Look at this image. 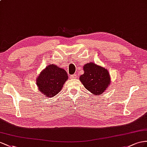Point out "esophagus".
Returning <instances> with one entry per match:
<instances>
[{
	"mask_svg": "<svg viewBox=\"0 0 147 147\" xmlns=\"http://www.w3.org/2000/svg\"><path fill=\"white\" fill-rule=\"evenodd\" d=\"M70 78H77V74H72V75H71L70 76Z\"/></svg>",
	"mask_w": 147,
	"mask_h": 147,
	"instance_id": "1",
	"label": "esophagus"
}]
</instances>
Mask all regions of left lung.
<instances>
[{"label": "left lung", "mask_w": 147, "mask_h": 147, "mask_svg": "<svg viewBox=\"0 0 147 147\" xmlns=\"http://www.w3.org/2000/svg\"><path fill=\"white\" fill-rule=\"evenodd\" d=\"M84 73L80 80L86 89L95 95H100L110 84V76L104 67L89 63L83 66Z\"/></svg>", "instance_id": "1"}]
</instances>
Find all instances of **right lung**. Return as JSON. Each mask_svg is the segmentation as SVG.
<instances>
[{
    "label": "right lung",
    "instance_id": "right-lung-1",
    "mask_svg": "<svg viewBox=\"0 0 147 147\" xmlns=\"http://www.w3.org/2000/svg\"><path fill=\"white\" fill-rule=\"evenodd\" d=\"M68 79L65 69L55 65H49L37 78L36 84L40 91L45 96L53 97L61 91Z\"/></svg>",
    "mask_w": 147,
    "mask_h": 147
}]
</instances>
